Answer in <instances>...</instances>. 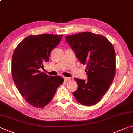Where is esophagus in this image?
<instances>
[{
  "label": "esophagus",
  "mask_w": 133,
  "mask_h": 133,
  "mask_svg": "<svg viewBox=\"0 0 133 133\" xmlns=\"http://www.w3.org/2000/svg\"><path fill=\"white\" fill-rule=\"evenodd\" d=\"M63 78H64V81H69L71 79V78H68V77H63Z\"/></svg>",
  "instance_id": "1"
}]
</instances>
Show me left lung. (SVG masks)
<instances>
[{
  "label": "left lung",
  "instance_id": "1",
  "mask_svg": "<svg viewBox=\"0 0 133 133\" xmlns=\"http://www.w3.org/2000/svg\"><path fill=\"white\" fill-rule=\"evenodd\" d=\"M66 40L81 64L87 65L88 80L75 78L78 89L73 93L82 105L90 106L101 101L113 82L116 72L113 46L105 37L91 32L66 36Z\"/></svg>",
  "mask_w": 133,
  "mask_h": 133
}]
</instances>
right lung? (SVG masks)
<instances>
[{
    "instance_id": "1",
    "label": "right lung",
    "mask_w": 133,
    "mask_h": 133,
    "mask_svg": "<svg viewBox=\"0 0 133 133\" xmlns=\"http://www.w3.org/2000/svg\"><path fill=\"white\" fill-rule=\"evenodd\" d=\"M62 37L51 34L31 35L23 39L13 52L11 74L14 82L27 103L36 108H43L50 103L64 82L60 76H48L40 71Z\"/></svg>"
}]
</instances>
